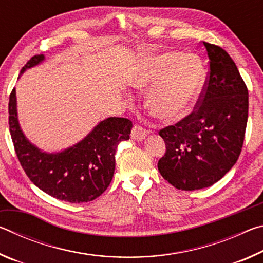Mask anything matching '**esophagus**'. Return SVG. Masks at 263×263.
I'll return each instance as SVG.
<instances>
[{"instance_id":"obj_1","label":"esophagus","mask_w":263,"mask_h":263,"mask_svg":"<svg viewBox=\"0 0 263 263\" xmlns=\"http://www.w3.org/2000/svg\"><path fill=\"white\" fill-rule=\"evenodd\" d=\"M148 132L146 128H144L140 125H138V124H136L135 126L132 127V131H131V138L133 140H137V141H141L144 140L146 137H147Z\"/></svg>"}]
</instances>
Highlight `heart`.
<instances>
[{
  "mask_svg": "<svg viewBox=\"0 0 263 263\" xmlns=\"http://www.w3.org/2000/svg\"><path fill=\"white\" fill-rule=\"evenodd\" d=\"M202 60L183 52L145 57L131 79L137 89H146V105L155 117L175 122L186 117L197 105L205 87Z\"/></svg>",
  "mask_w": 263,
  "mask_h": 263,
  "instance_id": "heart-1",
  "label": "heart"
}]
</instances>
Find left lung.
<instances>
[{"label": "left lung", "mask_w": 263, "mask_h": 263, "mask_svg": "<svg viewBox=\"0 0 263 263\" xmlns=\"http://www.w3.org/2000/svg\"><path fill=\"white\" fill-rule=\"evenodd\" d=\"M203 44L210 69L199 106L159 131L166 144L159 172L180 190L206 188L219 181L237 162L247 125L248 90L237 66L221 47Z\"/></svg>", "instance_id": "left-lung-1"}]
</instances>
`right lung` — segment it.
Listing matches in <instances>:
<instances>
[{
	"label": "right lung",
	"instance_id": "right-lung-1",
	"mask_svg": "<svg viewBox=\"0 0 263 263\" xmlns=\"http://www.w3.org/2000/svg\"><path fill=\"white\" fill-rule=\"evenodd\" d=\"M44 59V54L32 57L21 74ZM9 128L17 158L34 185L60 201L84 203L97 198L109 186L115 172L116 149L119 142L130 139L132 122L121 117L106 118L72 147L46 153L31 144L22 131L16 90L12 89L9 97Z\"/></svg>",
	"mask_w": 263,
	"mask_h": 263
}]
</instances>
